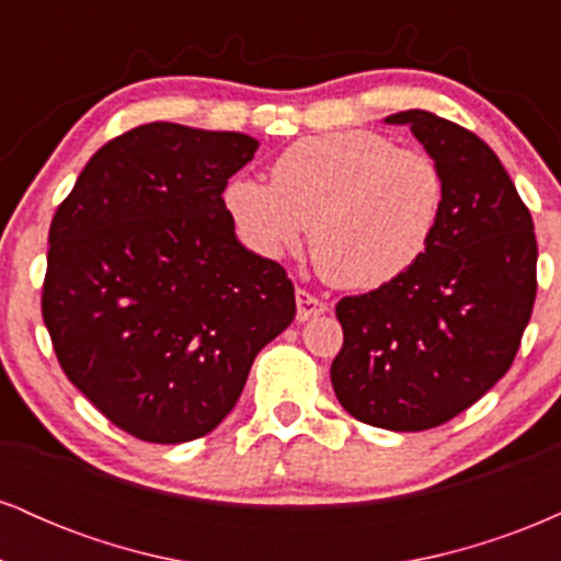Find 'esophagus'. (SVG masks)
<instances>
[{
    "label": "esophagus",
    "instance_id": "1",
    "mask_svg": "<svg viewBox=\"0 0 561 561\" xmlns=\"http://www.w3.org/2000/svg\"><path fill=\"white\" fill-rule=\"evenodd\" d=\"M295 302H298V321H308V319H317L321 313L330 311L324 300H319L317 295H311L308 289H295Z\"/></svg>",
    "mask_w": 561,
    "mask_h": 561
}]
</instances>
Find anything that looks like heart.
Listing matches in <instances>:
<instances>
[{
    "label": "heart",
    "instance_id": "b5f03b06",
    "mask_svg": "<svg viewBox=\"0 0 561 561\" xmlns=\"http://www.w3.org/2000/svg\"><path fill=\"white\" fill-rule=\"evenodd\" d=\"M237 237L282 259L311 227L321 274L345 289H375L422 259L446 205V176L427 152L385 134L343 128L293 141L272 184L237 176L224 190Z\"/></svg>",
    "mask_w": 561,
    "mask_h": 561
}]
</instances>
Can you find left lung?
Masks as SVG:
<instances>
[{"label": "left lung", "mask_w": 561, "mask_h": 561, "mask_svg": "<svg viewBox=\"0 0 561 561\" xmlns=\"http://www.w3.org/2000/svg\"><path fill=\"white\" fill-rule=\"evenodd\" d=\"M409 126L446 176V205L409 272L334 308L343 351L332 388L371 427L420 433L454 420L506 375L536 302L530 210L495 152L427 111L388 115Z\"/></svg>", "instance_id": "8db88e82"}]
</instances>
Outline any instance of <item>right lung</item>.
Returning <instances> with one entry per match:
<instances>
[{"mask_svg":"<svg viewBox=\"0 0 561 561\" xmlns=\"http://www.w3.org/2000/svg\"><path fill=\"white\" fill-rule=\"evenodd\" d=\"M259 139L145 124L83 165L49 227L42 313L70 382L147 443L208 435L295 319L276 261L237 240L224 190Z\"/></svg>","mask_w":561,"mask_h":561,"instance_id":"1","label":"right lung"}]
</instances>
